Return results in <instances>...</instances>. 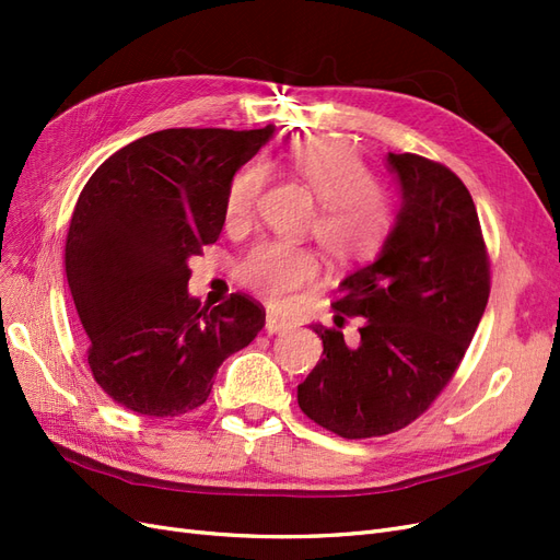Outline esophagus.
<instances>
[{
  "mask_svg": "<svg viewBox=\"0 0 560 560\" xmlns=\"http://www.w3.org/2000/svg\"><path fill=\"white\" fill-rule=\"evenodd\" d=\"M292 325L287 319H280L278 315H266V331L268 334H282L290 329Z\"/></svg>",
  "mask_w": 560,
  "mask_h": 560,
  "instance_id": "obj_1",
  "label": "esophagus"
}]
</instances>
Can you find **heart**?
<instances>
[{"label":"heart","instance_id":"heart-1","mask_svg":"<svg viewBox=\"0 0 560 560\" xmlns=\"http://www.w3.org/2000/svg\"><path fill=\"white\" fill-rule=\"evenodd\" d=\"M292 175L317 200L313 235L338 264H360L376 257L395 226L393 194L376 184V175L360 151L343 140L315 138L294 144L287 156ZM268 177L264 163H247L226 186L224 219L245 226ZM238 280L268 306H292L296 294L317 273V257L308 247L266 241L238 264Z\"/></svg>","mask_w":560,"mask_h":560}]
</instances>
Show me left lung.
Instances as JSON below:
<instances>
[{"instance_id":"left-lung-1","label":"left lung","mask_w":560,"mask_h":560,"mask_svg":"<svg viewBox=\"0 0 560 560\" xmlns=\"http://www.w3.org/2000/svg\"><path fill=\"white\" fill-rule=\"evenodd\" d=\"M401 208L376 261L338 284L336 327L299 385L311 420L346 439L397 432L430 409L463 362L490 294V261L467 186L446 165L387 154ZM361 317L343 339L338 318Z\"/></svg>"}]
</instances>
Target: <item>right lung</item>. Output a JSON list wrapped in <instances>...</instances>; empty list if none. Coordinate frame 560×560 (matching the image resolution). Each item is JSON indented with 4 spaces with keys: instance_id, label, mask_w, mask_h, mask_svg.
I'll list each match as a JSON object with an SVG mask.
<instances>
[{
    "instance_id": "right-lung-1",
    "label": "right lung",
    "mask_w": 560,
    "mask_h": 560,
    "mask_svg": "<svg viewBox=\"0 0 560 560\" xmlns=\"http://www.w3.org/2000/svg\"><path fill=\"white\" fill-rule=\"evenodd\" d=\"M273 135L167 128L112 154L74 206L65 273L89 366L126 409L175 418L210 397L217 369L254 341L266 322L257 301L231 294L200 308L189 296V259L224 226V196Z\"/></svg>"
}]
</instances>
